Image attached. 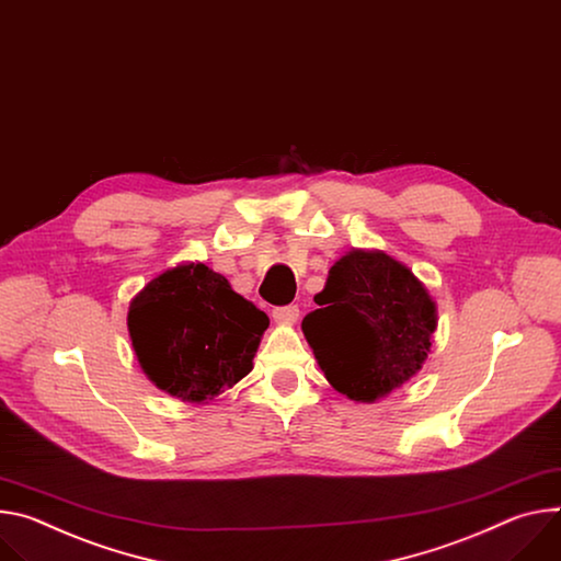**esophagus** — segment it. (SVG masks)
Masks as SVG:
<instances>
[{
    "mask_svg": "<svg viewBox=\"0 0 561 561\" xmlns=\"http://www.w3.org/2000/svg\"><path fill=\"white\" fill-rule=\"evenodd\" d=\"M273 320L277 324H295L299 320V309L293 307V304H290V307H279V309L273 311Z\"/></svg>",
    "mask_w": 561,
    "mask_h": 561,
    "instance_id": "34e87169",
    "label": "esophagus"
}]
</instances>
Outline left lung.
Returning a JSON list of instances; mask_svg holds the SVG:
<instances>
[{"mask_svg": "<svg viewBox=\"0 0 561 561\" xmlns=\"http://www.w3.org/2000/svg\"><path fill=\"white\" fill-rule=\"evenodd\" d=\"M316 304L301 331L329 385L348 400L387 398L423 369L438 327L436 301L387 252L342 254Z\"/></svg>", "mask_w": 561, "mask_h": 561, "instance_id": "obj_1", "label": "left lung"}]
</instances>
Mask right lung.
Returning a JSON list of instances; mask_svg holds the SVG:
<instances>
[{
    "label": "right lung",
    "instance_id": "obj_1",
    "mask_svg": "<svg viewBox=\"0 0 561 561\" xmlns=\"http://www.w3.org/2000/svg\"><path fill=\"white\" fill-rule=\"evenodd\" d=\"M268 316L201 262L149 279L129 301L127 329L145 376L161 391L208 404L252 371Z\"/></svg>",
    "mask_w": 561,
    "mask_h": 561
}]
</instances>
